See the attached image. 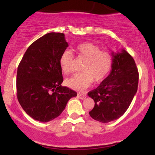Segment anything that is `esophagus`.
I'll return each mask as SVG.
<instances>
[{"label": "esophagus", "mask_w": 155, "mask_h": 155, "mask_svg": "<svg viewBox=\"0 0 155 155\" xmlns=\"http://www.w3.org/2000/svg\"><path fill=\"white\" fill-rule=\"evenodd\" d=\"M77 96H78V97H79V98L81 99V100H84V99L85 97H86V94L80 93V92H79V93H78Z\"/></svg>", "instance_id": "obj_1"}]
</instances>
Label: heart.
Wrapping results in <instances>:
<instances>
[{"instance_id": "obj_1", "label": "heart", "mask_w": 155, "mask_h": 155, "mask_svg": "<svg viewBox=\"0 0 155 155\" xmlns=\"http://www.w3.org/2000/svg\"><path fill=\"white\" fill-rule=\"evenodd\" d=\"M77 57L85 60L81 71L65 80V84L76 90H83L88 87L92 81L100 83L107 77L113 65V57L107 51L90 42H84L76 46ZM60 65L65 74H70L74 68L75 59L68 50L64 51L60 57Z\"/></svg>"}]
</instances>
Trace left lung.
Wrapping results in <instances>:
<instances>
[{"label": "left lung", "instance_id": "8db88e82", "mask_svg": "<svg viewBox=\"0 0 155 155\" xmlns=\"http://www.w3.org/2000/svg\"><path fill=\"white\" fill-rule=\"evenodd\" d=\"M111 71L95 90L87 95L95 101L89 112L96 121L107 123L125 113L138 90V71L135 60L124 49L112 53Z\"/></svg>", "mask_w": 155, "mask_h": 155}]
</instances>
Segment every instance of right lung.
I'll use <instances>...</instances> for the list:
<instances>
[{
	"mask_svg": "<svg viewBox=\"0 0 155 155\" xmlns=\"http://www.w3.org/2000/svg\"><path fill=\"white\" fill-rule=\"evenodd\" d=\"M68 44L62 33H49L28 48L18 65L17 96L25 111L35 120L47 122L60 116L68 101L77 95L61 86L60 57Z\"/></svg>",
	"mask_w": 155,
	"mask_h": 155,
	"instance_id": "1",
	"label": "right lung"
}]
</instances>
